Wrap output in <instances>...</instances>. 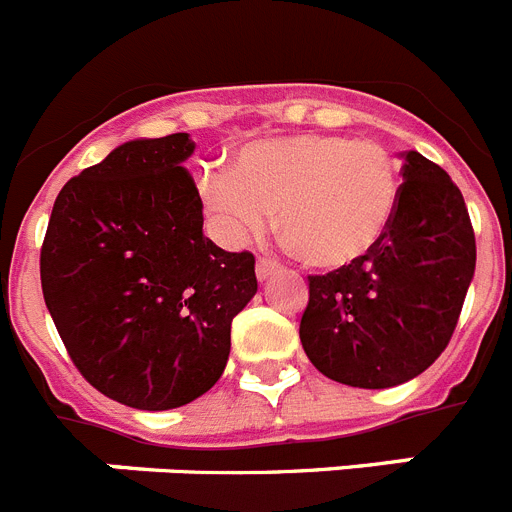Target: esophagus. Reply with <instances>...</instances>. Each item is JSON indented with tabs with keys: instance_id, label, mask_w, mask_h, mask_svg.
Here are the masks:
<instances>
[{
	"instance_id": "1",
	"label": "esophagus",
	"mask_w": 512,
	"mask_h": 512,
	"mask_svg": "<svg viewBox=\"0 0 512 512\" xmlns=\"http://www.w3.org/2000/svg\"><path fill=\"white\" fill-rule=\"evenodd\" d=\"M279 269L277 261L271 259H259L256 261V277H259V282H266V279H271V274Z\"/></svg>"
}]
</instances>
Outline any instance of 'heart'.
Returning <instances> with one entry per match:
<instances>
[{
    "instance_id": "b5f03b06",
    "label": "heart",
    "mask_w": 512,
    "mask_h": 512,
    "mask_svg": "<svg viewBox=\"0 0 512 512\" xmlns=\"http://www.w3.org/2000/svg\"><path fill=\"white\" fill-rule=\"evenodd\" d=\"M200 197L217 235L243 243L277 210V230L315 269L372 256L400 202V169L377 140L300 133L248 143L230 171H202Z\"/></svg>"
}]
</instances>
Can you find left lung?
<instances>
[{"label": "left lung", "mask_w": 512, "mask_h": 512, "mask_svg": "<svg viewBox=\"0 0 512 512\" xmlns=\"http://www.w3.org/2000/svg\"><path fill=\"white\" fill-rule=\"evenodd\" d=\"M474 264L459 187L441 166L405 151L395 220L377 251L310 277L300 323L307 359L333 382L361 390L410 382L449 346Z\"/></svg>", "instance_id": "obj_1"}]
</instances>
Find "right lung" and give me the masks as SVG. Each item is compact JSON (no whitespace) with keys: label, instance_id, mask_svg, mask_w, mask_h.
<instances>
[{"label":"right lung","instance_id":"right-lung-1","mask_svg":"<svg viewBox=\"0 0 512 512\" xmlns=\"http://www.w3.org/2000/svg\"><path fill=\"white\" fill-rule=\"evenodd\" d=\"M189 133L135 138L74 176L51 212L40 284L84 379L138 410H171L223 377L230 323L256 295L248 251L202 233Z\"/></svg>","mask_w":512,"mask_h":512}]
</instances>
